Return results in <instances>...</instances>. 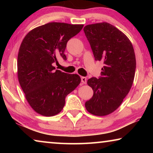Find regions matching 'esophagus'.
Segmentation results:
<instances>
[{"label": "esophagus", "mask_w": 153, "mask_h": 153, "mask_svg": "<svg viewBox=\"0 0 153 153\" xmlns=\"http://www.w3.org/2000/svg\"><path fill=\"white\" fill-rule=\"evenodd\" d=\"M81 82H82V84H86V82H87L86 77H81Z\"/></svg>", "instance_id": "obj_1"}]
</instances>
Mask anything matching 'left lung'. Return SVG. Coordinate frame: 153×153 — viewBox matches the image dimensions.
Wrapping results in <instances>:
<instances>
[{
	"instance_id": "8db88e82",
	"label": "left lung",
	"mask_w": 153,
	"mask_h": 153,
	"mask_svg": "<svg viewBox=\"0 0 153 153\" xmlns=\"http://www.w3.org/2000/svg\"><path fill=\"white\" fill-rule=\"evenodd\" d=\"M84 31L95 60L104 63L101 76L88 80L94 94L85 107L92 115H107L120 107L132 86L135 53L129 38L108 23L88 25Z\"/></svg>"
}]
</instances>
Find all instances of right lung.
Wrapping results in <instances>:
<instances>
[{"instance_id": "1", "label": "right lung", "mask_w": 153, "mask_h": 153, "mask_svg": "<svg viewBox=\"0 0 153 153\" xmlns=\"http://www.w3.org/2000/svg\"><path fill=\"white\" fill-rule=\"evenodd\" d=\"M84 25L51 22L31 30L21 44L17 56V76L27 101L33 110L46 117L61 112L67 94L81 78L77 74L55 70L56 58L64 54L67 43Z\"/></svg>"}]
</instances>
